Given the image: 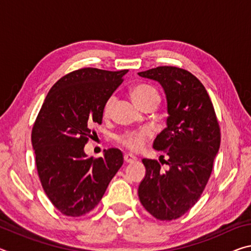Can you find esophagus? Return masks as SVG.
I'll return each instance as SVG.
<instances>
[{"instance_id":"esophagus-1","label":"esophagus","mask_w":251,"mask_h":251,"mask_svg":"<svg viewBox=\"0 0 251 251\" xmlns=\"http://www.w3.org/2000/svg\"><path fill=\"white\" fill-rule=\"evenodd\" d=\"M124 160L126 163H133V161L136 160V157L131 154H125L124 155Z\"/></svg>"}]
</instances>
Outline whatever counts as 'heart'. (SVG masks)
<instances>
[{"label":"heart","mask_w":251,"mask_h":251,"mask_svg":"<svg viewBox=\"0 0 251 251\" xmlns=\"http://www.w3.org/2000/svg\"><path fill=\"white\" fill-rule=\"evenodd\" d=\"M131 97L135 100L136 104L141 103L143 100H146L151 97H159L158 93L154 87L147 84H139L137 86H135L131 91ZM115 101V96H110L109 99L105 101L103 114L105 116H108L112 110L113 104ZM151 136V131L148 128H143L135 131H127V133L121 135L118 137V143L126 147L127 150L137 151L142 150L144 144H145L146 139H148Z\"/></svg>","instance_id":"1"}]
</instances>
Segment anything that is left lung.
<instances>
[{
	"instance_id": "obj_1",
	"label": "left lung",
	"mask_w": 251,
	"mask_h": 251,
	"mask_svg": "<svg viewBox=\"0 0 251 251\" xmlns=\"http://www.w3.org/2000/svg\"><path fill=\"white\" fill-rule=\"evenodd\" d=\"M139 76L158 82L167 100V127L152 147L164 151L169 168L143 159L146 175L138 187L144 208L159 220L179 218L201 198L220 146V129L209 95L196 76L175 66H159ZM164 158V156H163Z\"/></svg>"
}]
</instances>
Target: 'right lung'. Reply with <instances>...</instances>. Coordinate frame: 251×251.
Here are the masks:
<instances>
[{
    "label": "right lung",
    "instance_id": "1",
    "mask_svg": "<svg viewBox=\"0 0 251 251\" xmlns=\"http://www.w3.org/2000/svg\"><path fill=\"white\" fill-rule=\"evenodd\" d=\"M128 70L80 69L50 88L32 129V146L42 187L66 216L79 217L99 205L124 163L123 152L109 148L100 158L88 157L85 144L101 124L103 108Z\"/></svg>",
    "mask_w": 251,
    "mask_h": 251
}]
</instances>
